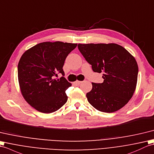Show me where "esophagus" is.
<instances>
[{
	"label": "esophagus",
	"mask_w": 154,
	"mask_h": 154,
	"mask_svg": "<svg viewBox=\"0 0 154 154\" xmlns=\"http://www.w3.org/2000/svg\"><path fill=\"white\" fill-rule=\"evenodd\" d=\"M82 82V81H79V80H76V82H74V84L76 85V86H78V85H80V84H81Z\"/></svg>",
	"instance_id": "1"
}]
</instances>
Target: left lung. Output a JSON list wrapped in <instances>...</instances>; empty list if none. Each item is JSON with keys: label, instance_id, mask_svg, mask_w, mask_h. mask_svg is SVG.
I'll list each match as a JSON object with an SVG mask.
<instances>
[{"label": "left lung", "instance_id": "obj_1", "mask_svg": "<svg viewBox=\"0 0 154 154\" xmlns=\"http://www.w3.org/2000/svg\"><path fill=\"white\" fill-rule=\"evenodd\" d=\"M78 49L95 72H103V82H92L88 101L97 110L113 112L132 98L137 84L138 66L135 58L116 43L78 44Z\"/></svg>", "mask_w": 154, "mask_h": 154}]
</instances>
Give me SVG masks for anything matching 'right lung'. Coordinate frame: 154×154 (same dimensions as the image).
Masks as SVG:
<instances>
[{
	"instance_id": "obj_1",
	"label": "right lung",
	"mask_w": 154,
	"mask_h": 154,
	"mask_svg": "<svg viewBox=\"0 0 154 154\" xmlns=\"http://www.w3.org/2000/svg\"><path fill=\"white\" fill-rule=\"evenodd\" d=\"M77 43L43 42L31 47L22 55L18 65V78L23 97L32 107L43 113H51L66 103L65 93L72 86L63 76V67L68 54Z\"/></svg>"
}]
</instances>
